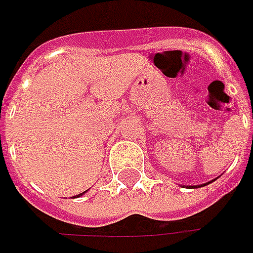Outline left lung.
Instances as JSON below:
<instances>
[{"instance_id": "8db88e82", "label": "left lung", "mask_w": 253, "mask_h": 253, "mask_svg": "<svg viewBox=\"0 0 253 253\" xmlns=\"http://www.w3.org/2000/svg\"><path fill=\"white\" fill-rule=\"evenodd\" d=\"M211 181H214V180H211ZM211 181H209V183H206V184H210ZM206 184H200V186H189L190 189H197V187H203V186H206Z\"/></svg>"}]
</instances>
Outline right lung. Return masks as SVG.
I'll use <instances>...</instances> for the list:
<instances>
[{"label": "right lung", "mask_w": 253, "mask_h": 253, "mask_svg": "<svg viewBox=\"0 0 253 253\" xmlns=\"http://www.w3.org/2000/svg\"><path fill=\"white\" fill-rule=\"evenodd\" d=\"M84 193H80V194H79V196H77V197H80V196H83Z\"/></svg>", "instance_id": "1"}]
</instances>
